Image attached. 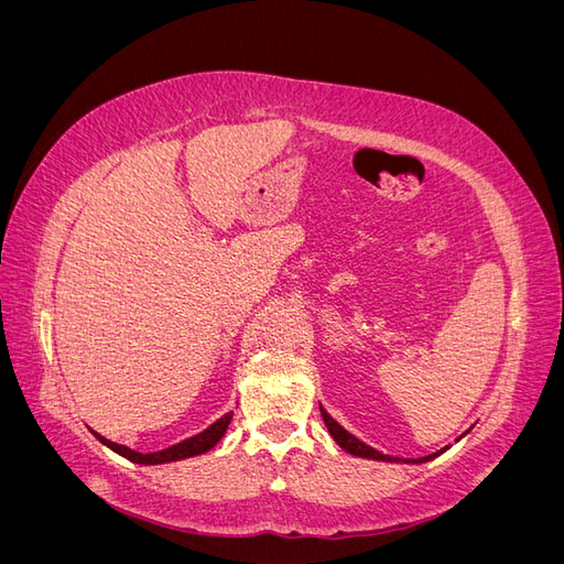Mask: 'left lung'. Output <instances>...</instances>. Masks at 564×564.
Wrapping results in <instances>:
<instances>
[{"instance_id":"8db88e82","label":"left lung","mask_w":564,"mask_h":564,"mask_svg":"<svg viewBox=\"0 0 564 564\" xmlns=\"http://www.w3.org/2000/svg\"><path fill=\"white\" fill-rule=\"evenodd\" d=\"M319 412H322V419H324V425H327L329 429V433H332V437L338 442V447L340 449H346L348 454H352V456H362V458H373V460H400V458H395V456H388V454H381V452H377L373 447H369V445H365V442H360L357 440L355 435H350L344 425H338L327 412H324V409L319 406ZM442 452H447V447L445 449H440V452H435V454H429V456H423V458H414V460H406V464H425V460H431V458H435V456H440Z\"/></svg>"}]
</instances>
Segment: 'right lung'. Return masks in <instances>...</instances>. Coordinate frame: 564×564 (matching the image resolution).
Wrapping results in <instances>:
<instances>
[{
  "mask_svg": "<svg viewBox=\"0 0 564 564\" xmlns=\"http://www.w3.org/2000/svg\"><path fill=\"white\" fill-rule=\"evenodd\" d=\"M230 419H232V412L226 414V416H220L216 423H212L209 429L202 431L199 435H193V437H187V440L178 442V445H174V447H166V449H162V452H152V454L133 452V449H129V447H124V445H117V442L106 440L104 435H98V433H94V435H96L100 442H104L106 447H110V449L117 452L119 456H124V458L133 460V464L155 466V464H169V460H181V458H191V456L209 452L212 447L218 445V440L224 437V433L228 431Z\"/></svg>",
  "mask_w": 564,
  "mask_h": 564,
  "instance_id": "1",
  "label": "right lung"
}]
</instances>
